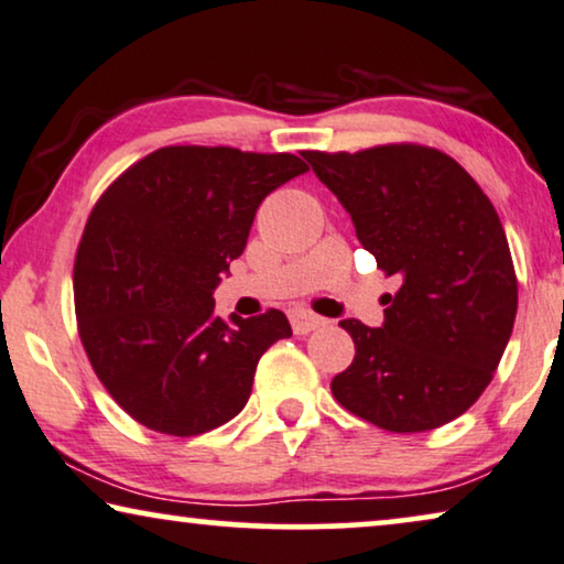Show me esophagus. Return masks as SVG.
<instances>
[{
    "label": "esophagus",
    "mask_w": 564,
    "mask_h": 564,
    "mask_svg": "<svg viewBox=\"0 0 564 564\" xmlns=\"http://www.w3.org/2000/svg\"><path fill=\"white\" fill-rule=\"evenodd\" d=\"M291 327H293V332H296V335H308V332H314V329H319L322 324H324V319L319 314H314V312H308V308H291Z\"/></svg>",
    "instance_id": "obj_1"
}]
</instances>
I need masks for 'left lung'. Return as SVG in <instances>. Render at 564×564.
Masks as SVG:
<instances>
[{"instance_id": "obj_1", "label": "left lung", "mask_w": 564, "mask_h": 564, "mask_svg": "<svg viewBox=\"0 0 564 564\" xmlns=\"http://www.w3.org/2000/svg\"><path fill=\"white\" fill-rule=\"evenodd\" d=\"M304 158L350 212L362 248L401 289L383 327L343 319L355 360L332 378L350 414L386 432H430L465 414L503 358L519 283L494 204L455 158L393 142Z\"/></svg>"}]
</instances>
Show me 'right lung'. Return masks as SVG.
<instances>
[{"mask_svg": "<svg viewBox=\"0 0 564 564\" xmlns=\"http://www.w3.org/2000/svg\"><path fill=\"white\" fill-rule=\"evenodd\" d=\"M308 165L291 153L171 145L130 165L86 221L74 263L78 337L134 422L196 437L240 414L260 355L291 337L279 308L214 314L260 202Z\"/></svg>", "mask_w": 564, "mask_h": 564, "instance_id": "obj_1", "label": "right lung"}]
</instances>
